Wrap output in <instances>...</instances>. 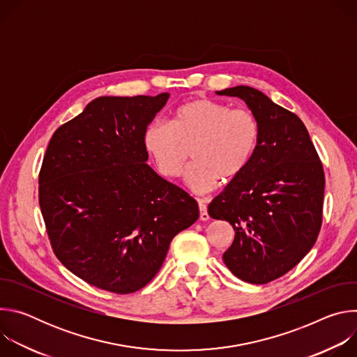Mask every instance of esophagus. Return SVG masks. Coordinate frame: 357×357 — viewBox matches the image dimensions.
Listing matches in <instances>:
<instances>
[{"instance_id":"1","label":"esophagus","mask_w":357,"mask_h":357,"mask_svg":"<svg viewBox=\"0 0 357 357\" xmlns=\"http://www.w3.org/2000/svg\"><path fill=\"white\" fill-rule=\"evenodd\" d=\"M199 219L202 222L209 220V213H208V208H206V200L205 199H199Z\"/></svg>"}]
</instances>
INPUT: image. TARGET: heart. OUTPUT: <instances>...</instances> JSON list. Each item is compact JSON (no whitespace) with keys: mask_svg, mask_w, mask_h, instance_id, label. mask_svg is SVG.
Here are the masks:
<instances>
[{"mask_svg":"<svg viewBox=\"0 0 357 357\" xmlns=\"http://www.w3.org/2000/svg\"><path fill=\"white\" fill-rule=\"evenodd\" d=\"M259 138V123L248 110H230L219 101L195 98L174 112L169 126L149 124L142 141L167 178L182 175L192 148L195 162L186 172V183L196 193H208L219 179L227 183L245 171Z\"/></svg>","mask_w":357,"mask_h":357,"instance_id":"b5f03b06","label":"heart"}]
</instances>
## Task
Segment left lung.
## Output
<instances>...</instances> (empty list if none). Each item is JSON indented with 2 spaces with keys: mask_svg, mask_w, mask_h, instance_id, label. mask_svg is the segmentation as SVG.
Instances as JSON below:
<instances>
[{
  "mask_svg": "<svg viewBox=\"0 0 357 357\" xmlns=\"http://www.w3.org/2000/svg\"><path fill=\"white\" fill-rule=\"evenodd\" d=\"M241 98L260 127L245 171L208 208L229 222L234 240L227 268L250 284H267L294 268L314 247L322 223L324 168L301 119L250 86L216 91Z\"/></svg>",
  "mask_w": 357,
  "mask_h": 357,
  "instance_id": "8db88e82",
  "label": "left lung"
}]
</instances>
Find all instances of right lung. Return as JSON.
Listing matches in <instances>:
<instances>
[{
  "label": "right lung",
  "instance_id": "1",
  "mask_svg": "<svg viewBox=\"0 0 357 357\" xmlns=\"http://www.w3.org/2000/svg\"><path fill=\"white\" fill-rule=\"evenodd\" d=\"M169 98L101 96L61 126L39 174V206L59 261L116 294L145 287L197 202L152 169L144 131Z\"/></svg>",
  "mask_w": 357,
  "mask_h": 357
}]
</instances>
